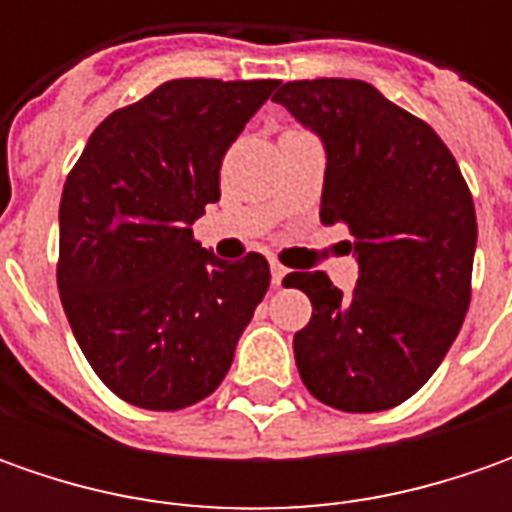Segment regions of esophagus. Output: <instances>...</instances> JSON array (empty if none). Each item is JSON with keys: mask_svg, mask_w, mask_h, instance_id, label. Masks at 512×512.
<instances>
[{"mask_svg": "<svg viewBox=\"0 0 512 512\" xmlns=\"http://www.w3.org/2000/svg\"><path fill=\"white\" fill-rule=\"evenodd\" d=\"M287 276V267H282L279 262H270V279H273V285L279 287L282 282H285Z\"/></svg>", "mask_w": 512, "mask_h": 512, "instance_id": "obj_1", "label": "esophagus"}]
</instances>
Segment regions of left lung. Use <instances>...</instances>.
<instances>
[{
	"label": "left lung",
	"mask_w": 512,
	"mask_h": 512,
	"mask_svg": "<svg viewBox=\"0 0 512 512\" xmlns=\"http://www.w3.org/2000/svg\"><path fill=\"white\" fill-rule=\"evenodd\" d=\"M327 150L322 222L359 262L350 296L325 270L290 273L313 316L293 353L305 387L344 413L407 402L447 356L470 307L476 207L424 119L359 79H296L273 93Z\"/></svg>",
	"instance_id": "8db88e82"
}]
</instances>
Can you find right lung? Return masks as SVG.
Returning a JSON list of instances; mask_svg holds the SVG:
<instances>
[{
  "mask_svg": "<svg viewBox=\"0 0 512 512\" xmlns=\"http://www.w3.org/2000/svg\"><path fill=\"white\" fill-rule=\"evenodd\" d=\"M279 79H173L90 133L59 202L56 285L93 373L128 404L182 410L207 399L270 267L222 262L190 225L219 202L227 148Z\"/></svg>",
  "mask_w": 512,
  "mask_h": 512,
  "instance_id": "right-lung-1",
  "label": "right lung"
}]
</instances>
